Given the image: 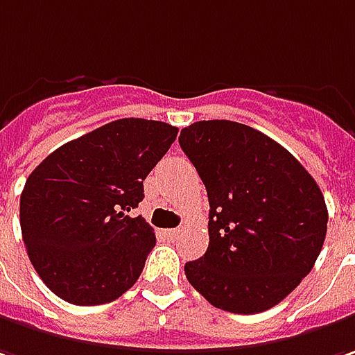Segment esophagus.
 <instances>
[{
	"mask_svg": "<svg viewBox=\"0 0 355 355\" xmlns=\"http://www.w3.org/2000/svg\"><path fill=\"white\" fill-rule=\"evenodd\" d=\"M165 236L168 239H177L178 236H180V230H178V227L177 230H165Z\"/></svg>",
	"mask_w": 355,
	"mask_h": 355,
	"instance_id": "1",
	"label": "esophagus"
}]
</instances>
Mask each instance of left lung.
<instances>
[{"instance_id":"1","label":"left lung","mask_w":355,"mask_h":355,"mask_svg":"<svg viewBox=\"0 0 355 355\" xmlns=\"http://www.w3.org/2000/svg\"><path fill=\"white\" fill-rule=\"evenodd\" d=\"M178 143L210 202V243L184 265L189 283L236 314L279 304L322 250L328 210L316 180L285 147L238 121H196Z\"/></svg>"}]
</instances>
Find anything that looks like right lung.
Returning <instances> with one entry per match:
<instances>
[{
    "instance_id": "add662e5",
    "label": "right lung",
    "mask_w": 355,
    "mask_h": 355,
    "mask_svg": "<svg viewBox=\"0 0 355 355\" xmlns=\"http://www.w3.org/2000/svg\"><path fill=\"white\" fill-rule=\"evenodd\" d=\"M178 129L125 117L68 141L33 171L21 192V234L35 271L56 297L105 304L135 285L155 230L129 216L143 180Z\"/></svg>"
}]
</instances>
